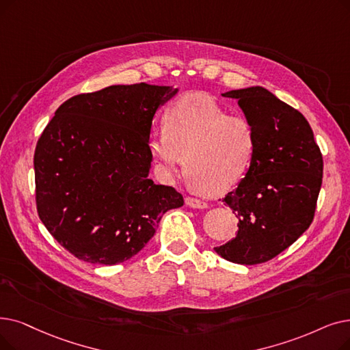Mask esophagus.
<instances>
[{
  "instance_id": "obj_1",
  "label": "esophagus",
  "mask_w": 350,
  "mask_h": 350,
  "mask_svg": "<svg viewBox=\"0 0 350 350\" xmlns=\"http://www.w3.org/2000/svg\"><path fill=\"white\" fill-rule=\"evenodd\" d=\"M186 204L189 207H193V208H206L207 207V203L200 200V199H196V197H186Z\"/></svg>"
}]
</instances>
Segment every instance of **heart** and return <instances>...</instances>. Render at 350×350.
I'll return each instance as SVG.
<instances>
[{"instance_id":"obj_1","label":"heart","mask_w":350,"mask_h":350,"mask_svg":"<svg viewBox=\"0 0 350 350\" xmlns=\"http://www.w3.org/2000/svg\"><path fill=\"white\" fill-rule=\"evenodd\" d=\"M163 130L150 135L151 159L165 176L185 164L191 186L207 194L233 189L256 154L257 134L252 121L229 114L207 94L176 101L163 117Z\"/></svg>"}]
</instances>
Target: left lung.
Wrapping results in <instances>:
<instances>
[{"mask_svg":"<svg viewBox=\"0 0 350 350\" xmlns=\"http://www.w3.org/2000/svg\"><path fill=\"white\" fill-rule=\"evenodd\" d=\"M223 97L239 101L256 129L257 148L246 177L223 199L239 219L237 234L215 250L233 263H266L312 224L323 157L308 120L270 91L250 87Z\"/></svg>","mask_w":350,"mask_h":350,"instance_id":"obj_1","label":"left lung"}]
</instances>
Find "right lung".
I'll list each match as a JSON object with an SVG mask.
<instances>
[{
    "label": "right lung",
    "instance_id": "add662e5",
    "mask_svg": "<svg viewBox=\"0 0 350 350\" xmlns=\"http://www.w3.org/2000/svg\"><path fill=\"white\" fill-rule=\"evenodd\" d=\"M169 87L110 85L74 96L36 146V204L45 229L74 257L117 265L154 236L165 211L185 203L148 178V139Z\"/></svg>",
    "mask_w": 350,
    "mask_h": 350
}]
</instances>
